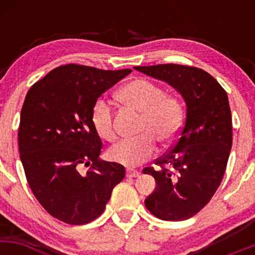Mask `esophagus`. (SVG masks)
Wrapping results in <instances>:
<instances>
[{"label":"esophagus","mask_w":255,"mask_h":255,"mask_svg":"<svg viewBox=\"0 0 255 255\" xmlns=\"http://www.w3.org/2000/svg\"><path fill=\"white\" fill-rule=\"evenodd\" d=\"M140 175V172L137 170H134V169H127V171H126V176L127 177H137Z\"/></svg>","instance_id":"obj_1"}]
</instances>
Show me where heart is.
<instances>
[{
  "label": "heart",
  "mask_w": 255,
  "mask_h": 255,
  "mask_svg": "<svg viewBox=\"0 0 255 255\" xmlns=\"http://www.w3.org/2000/svg\"><path fill=\"white\" fill-rule=\"evenodd\" d=\"M118 96L122 103L141 113V135L119 141L110 148L108 156L113 162L133 168L153 156L156 140L168 145L176 139L183 124V107L177 97L166 95L159 85L146 79L126 84ZM91 122L99 136L108 141L116 139L114 109L109 102L101 98L93 104Z\"/></svg>",
  "instance_id": "obj_1"
}]
</instances>
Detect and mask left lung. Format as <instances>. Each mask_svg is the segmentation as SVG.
<instances>
[{
	"label": "left lung",
	"instance_id": "1",
	"mask_svg": "<svg viewBox=\"0 0 255 255\" xmlns=\"http://www.w3.org/2000/svg\"><path fill=\"white\" fill-rule=\"evenodd\" d=\"M134 69L168 83L186 103L177 141L156 160L157 170H142L157 183L146 198V209L163 221H184L211 200L223 178L233 145L228 95L212 75L197 67L169 63Z\"/></svg>",
	"mask_w": 255,
	"mask_h": 255
}]
</instances>
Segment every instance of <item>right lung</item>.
Masks as SVG:
<instances>
[{
  "mask_svg": "<svg viewBox=\"0 0 255 255\" xmlns=\"http://www.w3.org/2000/svg\"><path fill=\"white\" fill-rule=\"evenodd\" d=\"M130 72L64 64L26 95L17 134L20 159L34 197L64 223L86 224L101 216L124 180V165L99 159L102 141L91 113L105 91ZM83 165L89 166L86 173Z\"/></svg>",
  "mask_w": 255,
  "mask_h": 255,
  "instance_id": "right-lung-1",
  "label": "right lung"
}]
</instances>
